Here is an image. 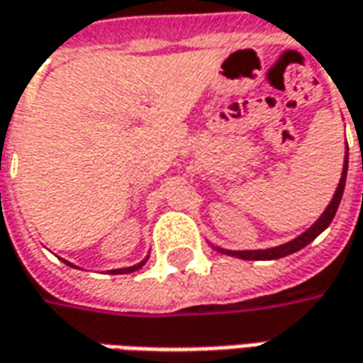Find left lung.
Returning <instances> with one entry per match:
<instances>
[{
    "instance_id": "8db88e82",
    "label": "left lung",
    "mask_w": 363,
    "mask_h": 363,
    "mask_svg": "<svg viewBox=\"0 0 363 363\" xmlns=\"http://www.w3.org/2000/svg\"><path fill=\"white\" fill-rule=\"evenodd\" d=\"M345 177H347V152H345L344 158L342 179L337 182V189H335V193L331 196L330 205L325 206V211L319 215V219L315 220L309 229H306L301 235H297L291 241L277 245V247H269V249H253V251H233V249H223V247H217V245L213 243H211V247L217 249L223 255L237 257V259H245V261H271V259H281V257L291 255V253H295V251H299V249H303L306 245L311 243L318 235H321V233L330 227V223L333 220V217H335V211H337V206H340V201H342V194H344Z\"/></svg>"
}]
</instances>
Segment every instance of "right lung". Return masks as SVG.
<instances>
[{
	"label": "right lung",
	"instance_id": "add662e5",
	"mask_svg": "<svg viewBox=\"0 0 363 363\" xmlns=\"http://www.w3.org/2000/svg\"><path fill=\"white\" fill-rule=\"evenodd\" d=\"M146 261H148V255L144 257L140 263H136V265H130V267H122V269H112L110 273H114V275H120V273H132V271H138V269L143 267ZM64 263H68V261H64ZM68 265H69V267H76V265H72V263H68ZM76 269H78V267H76Z\"/></svg>",
	"mask_w": 363,
	"mask_h": 363
}]
</instances>
